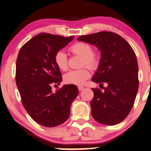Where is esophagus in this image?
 I'll use <instances>...</instances> for the list:
<instances>
[{"label":"esophagus","mask_w":151,"mask_h":151,"mask_svg":"<svg viewBox=\"0 0 151 151\" xmlns=\"http://www.w3.org/2000/svg\"><path fill=\"white\" fill-rule=\"evenodd\" d=\"M84 88H85V87H83V86H78V90H79V91L83 90Z\"/></svg>","instance_id":"obj_1"}]
</instances>
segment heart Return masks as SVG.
Returning <instances> with one entry per match:
<instances>
[{
  "label": "heart",
  "mask_w": 151,
  "mask_h": 151,
  "mask_svg": "<svg viewBox=\"0 0 151 151\" xmlns=\"http://www.w3.org/2000/svg\"><path fill=\"white\" fill-rule=\"evenodd\" d=\"M69 51L73 55L81 57V66H86L90 69L97 68L100 63L98 52L93 51V47L86 42H76L69 47ZM55 63L61 70L68 69V57L64 52L59 50L55 55ZM90 72L86 67L79 70H73L64 76V82L67 84L76 85H83L90 78Z\"/></svg>",
  "instance_id": "1"
}]
</instances>
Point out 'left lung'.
I'll return each mask as SVG.
<instances>
[{"instance_id": "8db88e82", "label": "left lung", "mask_w": 151, "mask_h": 151, "mask_svg": "<svg viewBox=\"0 0 151 151\" xmlns=\"http://www.w3.org/2000/svg\"><path fill=\"white\" fill-rule=\"evenodd\" d=\"M78 40L92 44L101 52L99 66L92 81L104 91L92 88L90 102L93 118L114 125L124 120L132 109L139 89V67L132 47L124 39L111 31L81 36Z\"/></svg>"}]
</instances>
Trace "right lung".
<instances>
[{"instance_id":"1","label":"right lung","mask_w":151,"mask_h":151,"mask_svg":"<svg viewBox=\"0 0 151 151\" xmlns=\"http://www.w3.org/2000/svg\"><path fill=\"white\" fill-rule=\"evenodd\" d=\"M73 38L39 33L19 52L15 79L22 103L31 118L45 127H57L66 122L70 105L78 94L75 85H64L55 92L52 91V85L62 81L55 63V54Z\"/></svg>"}]
</instances>
